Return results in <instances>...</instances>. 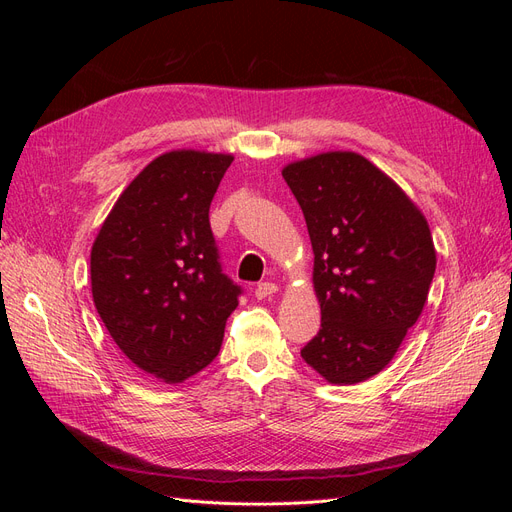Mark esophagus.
Listing matches in <instances>:
<instances>
[{
	"instance_id": "esophagus-1",
	"label": "esophagus",
	"mask_w": 512,
	"mask_h": 512,
	"mask_svg": "<svg viewBox=\"0 0 512 512\" xmlns=\"http://www.w3.org/2000/svg\"><path fill=\"white\" fill-rule=\"evenodd\" d=\"M277 292V286L273 284V282H260L256 288H254V294H256V299H267V297H271V294H275Z\"/></svg>"
}]
</instances>
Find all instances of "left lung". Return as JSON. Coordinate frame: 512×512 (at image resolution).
<instances>
[{
    "instance_id": "obj_1",
    "label": "left lung",
    "mask_w": 512,
    "mask_h": 512,
    "mask_svg": "<svg viewBox=\"0 0 512 512\" xmlns=\"http://www.w3.org/2000/svg\"><path fill=\"white\" fill-rule=\"evenodd\" d=\"M282 175L314 250L320 331L301 356L331 384H356L391 363L421 316L436 273L425 215L354 151L288 164Z\"/></svg>"
}]
</instances>
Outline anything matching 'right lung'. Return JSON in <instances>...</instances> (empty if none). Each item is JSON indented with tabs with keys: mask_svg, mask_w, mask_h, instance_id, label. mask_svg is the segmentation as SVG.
Masks as SVG:
<instances>
[{
	"mask_svg": "<svg viewBox=\"0 0 512 512\" xmlns=\"http://www.w3.org/2000/svg\"><path fill=\"white\" fill-rule=\"evenodd\" d=\"M228 153L168 151L117 198L91 247V294L128 359L166 384L220 352L241 286L222 273L209 207Z\"/></svg>",
	"mask_w": 512,
	"mask_h": 512,
	"instance_id": "right-lung-1",
	"label": "right lung"
}]
</instances>
